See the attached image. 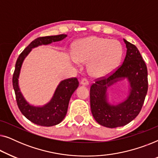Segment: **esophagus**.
<instances>
[{
	"label": "esophagus",
	"mask_w": 158,
	"mask_h": 158,
	"mask_svg": "<svg viewBox=\"0 0 158 158\" xmlns=\"http://www.w3.org/2000/svg\"><path fill=\"white\" fill-rule=\"evenodd\" d=\"M81 84L83 85H88L89 83H88V81L86 78H83L81 79Z\"/></svg>",
	"instance_id": "obj_1"
}]
</instances>
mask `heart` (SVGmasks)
<instances>
[{
  "label": "heart",
  "mask_w": 158,
  "mask_h": 158,
  "mask_svg": "<svg viewBox=\"0 0 158 158\" xmlns=\"http://www.w3.org/2000/svg\"><path fill=\"white\" fill-rule=\"evenodd\" d=\"M77 61H89L88 69L94 77L105 76L119 63L122 56V47L116 40L91 36L82 40L75 47Z\"/></svg>",
  "instance_id": "b5f03b06"
}]
</instances>
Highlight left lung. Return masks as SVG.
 <instances>
[{"label":"left lung","instance_id":"1","mask_svg":"<svg viewBox=\"0 0 158 158\" xmlns=\"http://www.w3.org/2000/svg\"><path fill=\"white\" fill-rule=\"evenodd\" d=\"M124 62L107 77L96 79L90 88V109L95 120L109 128L124 126L137 117L141 111L148 89V69L135 45L127 42ZM123 78H127L131 89L126 100L116 106L107 101V87Z\"/></svg>","mask_w":158,"mask_h":158}]
</instances>
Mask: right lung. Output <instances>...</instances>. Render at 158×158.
Masks as SVG:
<instances>
[{"label":"right lung","instance_id":"1","mask_svg":"<svg viewBox=\"0 0 158 158\" xmlns=\"http://www.w3.org/2000/svg\"><path fill=\"white\" fill-rule=\"evenodd\" d=\"M67 36L66 34L38 37L30 43L16 60L13 75V87L16 94V103L21 113L27 119L40 126L51 127L60 124L65 116L69 101L73 92L78 87L79 82L76 77H71L62 81L57 86L51 101L42 107H36L29 104L21 94L19 87L18 78L21 64L32 48L42 44H48L58 42Z\"/></svg>","mask_w":158,"mask_h":158}]
</instances>
